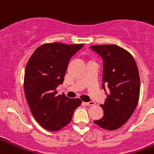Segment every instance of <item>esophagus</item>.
Segmentation results:
<instances>
[{"mask_svg":"<svg viewBox=\"0 0 154 154\" xmlns=\"http://www.w3.org/2000/svg\"><path fill=\"white\" fill-rule=\"evenodd\" d=\"M85 103V106H93V105H95V103L94 102H89V103Z\"/></svg>","mask_w":154,"mask_h":154,"instance_id":"1","label":"esophagus"}]
</instances>
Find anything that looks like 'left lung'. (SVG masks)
Wrapping results in <instances>:
<instances>
[{
    "label": "left lung",
    "mask_w": 154,
    "mask_h": 154,
    "mask_svg": "<svg viewBox=\"0 0 154 154\" xmlns=\"http://www.w3.org/2000/svg\"><path fill=\"white\" fill-rule=\"evenodd\" d=\"M103 60V87L109 88L106 99L100 105L103 118L94 121L106 130H115L125 124L133 113L140 98V74L133 55L116 45L91 46Z\"/></svg>",
    "instance_id": "8db88e82"
}]
</instances>
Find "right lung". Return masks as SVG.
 Returning <instances> with one entry per match:
<instances>
[{"mask_svg":"<svg viewBox=\"0 0 154 154\" xmlns=\"http://www.w3.org/2000/svg\"><path fill=\"white\" fill-rule=\"evenodd\" d=\"M82 47L46 43L36 48L27 63L24 89L28 106L37 122L49 131L67 126L82 103L79 99L58 95L56 89L63 82L70 58Z\"/></svg>","mask_w":154,"mask_h":154,"instance_id":"add662e5","label":"right lung"}]
</instances>
